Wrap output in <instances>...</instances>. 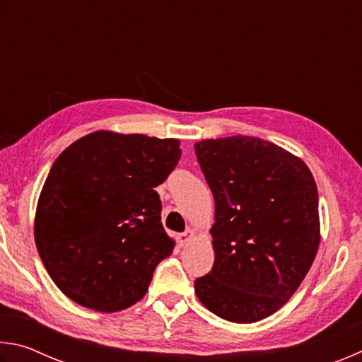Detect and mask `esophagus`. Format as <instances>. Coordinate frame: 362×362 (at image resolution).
<instances>
[{
  "label": "esophagus",
  "mask_w": 362,
  "mask_h": 362,
  "mask_svg": "<svg viewBox=\"0 0 362 362\" xmlns=\"http://www.w3.org/2000/svg\"><path fill=\"white\" fill-rule=\"evenodd\" d=\"M193 238H194V231L187 230L185 233H180V235H177V243H179L180 247H183V246H187V244L192 241Z\"/></svg>",
  "instance_id": "obj_1"
}]
</instances>
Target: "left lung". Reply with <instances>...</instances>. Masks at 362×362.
I'll return each instance as SVG.
<instances>
[{"mask_svg": "<svg viewBox=\"0 0 362 362\" xmlns=\"http://www.w3.org/2000/svg\"><path fill=\"white\" fill-rule=\"evenodd\" d=\"M216 201L214 267L194 281L222 320L255 322L287 303L321 243L317 188L303 159L252 136L194 144Z\"/></svg>", "mask_w": 362, "mask_h": 362, "instance_id": "8db88e82", "label": "left lung"}]
</instances>
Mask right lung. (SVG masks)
Here are the masks:
<instances>
[{"label":"right lung","mask_w":362,"mask_h":362,"mask_svg":"<svg viewBox=\"0 0 362 362\" xmlns=\"http://www.w3.org/2000/svg\"><path fill=\"white\" fill-rule=\"evenodd\" d=\"M182 155L180 140L95 131L60 153L36 204L35 243L73 302L115 313L148 291L175 241L155 188Z\"/></svg>","instance_id":"1"}]
</instances>
